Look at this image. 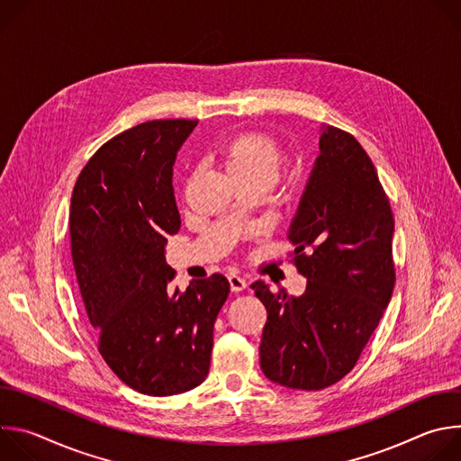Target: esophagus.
<instances>
[{"instance_id":"1","label":"esophagus","mask_w":461,"mask_h":461,"mask_svg":"<svg viewBox=\"0 0 461 461\" xmlns=\"http://www.w3.org/2000/svg\"><path fill=\"white\" fill-rule=\"evenodd\" d=\"M228 281H230V288H231V292H242V290L248 286L246 279H244V277H240V276H235V274L228 276Z\"/></svg>"}]
</instances>
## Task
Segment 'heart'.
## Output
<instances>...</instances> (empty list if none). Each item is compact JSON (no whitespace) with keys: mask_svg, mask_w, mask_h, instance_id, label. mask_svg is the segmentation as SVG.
Listing matches in <instances>:
<instances>
[{"mask_svg":"<svg viewBox=\"0 0 461 461\" xmlns=\"http://www.w3.org/2000/svg\"><path fill=\"white\" fill-rule=\"evenodd\" d=\"M283 158L277 140L257 131L233 137L224 148L226 167L233 176H268L274 180Z\"/></svg>","mask_w":461,"mask_h":461,"instance_id":"obj_1","label":"heart"}]
</instances>
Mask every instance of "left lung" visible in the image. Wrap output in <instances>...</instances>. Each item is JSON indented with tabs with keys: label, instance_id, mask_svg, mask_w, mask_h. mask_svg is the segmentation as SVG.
Masks as SVG:
<instances>
[{
	"label": "left lung",
	"instance_id": "left-lung-1",
	"mask_svg": "<svg viewBox=\"0 0 461 461\" xmlns=\"http://www.w3.org/2000/svg\"><path fill=\"white\" fill-rule=\"evenodd\" d=\"M319 149L288 230L306 290L251 285L268 312L260 368L297 390L326 388L356 366L396 283L393 217L370 157L332 125L321 127Z\"/></svg>",
	"mask_w": 461,
	"mask_h": 461
}]
</instances>
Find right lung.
<instances>
[{
    "mask_svg": "<svg viewBox=\"0 0 461 461\" xmlns=\"http://www.w3.org/2000/svg\"><path fill=\"white\" fill-rule=\"evenodd\" d=\"M196 123L151 120L123 131L89 158L71 196L73 265L98 350L148 396L206 379L213 324L230 294L221 274L173 290L164 253L180 230L173 164Z\"/></svg>",
    "mask_w": 461,
    "mask_h": 461,
    "instance_id": "obj_1",
    "label": "right lung"
}]
</instances>
